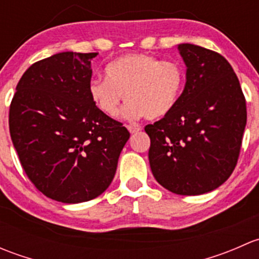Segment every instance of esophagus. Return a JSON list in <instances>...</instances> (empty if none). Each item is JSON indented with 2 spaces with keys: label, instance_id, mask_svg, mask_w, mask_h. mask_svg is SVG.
Here are the masks:
<instances>
[{
  "label": "esophagus",
  "instance_id": "1",
  "mask_svg": "<svg viewBox=\"0 0 259 259\" xmlns=\"http://www.w3.org/2000/svg\"><path fill=\"white\" fill-rule=\"evenodd\" d=\"M127 130H129L130 134H135V133L140 132V127L139 126H133V125H127Z\"/></svg>",
  "mask_w": 259,
  "mask_h": 259
}]
</instances>
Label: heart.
<instances>
[{
  "instance_id": "obj_1",
  "label": "heart",
  "mask_w": 259,
  "mask_h": 259,
  "mask_svg": "<svg viewBox=\"0 0 259 259\" xmlns=\"http://www.w3.org/2000/svg\"><path fill=\"white\" fill-rule=\"evenodd\" d=\"M105 79L89 82V95L95 108L108 117L158 120L173 111L183 93L185 72L176 61L149 54H127L105 67Z\"/></svg>"
}]
</instances>
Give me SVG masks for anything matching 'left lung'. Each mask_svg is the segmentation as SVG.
Segmentation results:
<instances>
[{
    "mask_svg": "<svg viewBox=\"0 0 259 259\" xmlns=\"http://www.w3.org/2000/svg\"><path fill=\"white\" fill-rule=\"evenodd\" d=\"M187 81L170 114L145 126L156 182L179 195L221 187L236 168L247 124L241 85L231 64L211 50L179 44Z\"/></svg>",
    "mask_w": 259,
    "mask_h": 259,
    "instance_id": "left-lung-1",
    "label": "left lung"
}]
</instances>
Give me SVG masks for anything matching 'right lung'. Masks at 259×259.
I'll return each mask as SVG.
<instances>
[{
  "mask_svg": "<svg viewBox=\"0 0 259 259\" xmlns=\"http://www.w3.org/2000/svg\"><path fill=\"white\" fill-rule=\"evenodd\" d=\"M96 55L65 51L35 62L10 106V134L28 179L46 197L67 204L108 189L130 137L89 95Z\"/></svg>",
  "mask_w": 259,
  "mask_h": 259,
  "instance_id": "add662e5",
  "label": "right lung"
}]
</instances>
